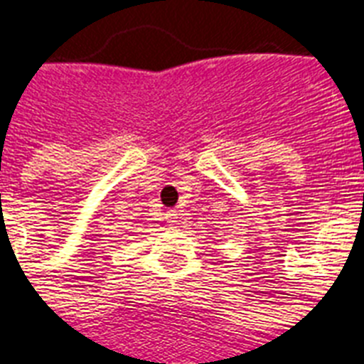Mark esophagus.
Masks as SVG:
<instances>
[{"mask_svg": "<svg viewBox=\"0 0 364 364\" xmlns=\"http://www.w3.org/2000/svg\"><path fill=\"white\" fill-rule=\"evenodd\" d=\"M166 220L170 224H176L177 223V211H173V209H172V211H168L166 213Z\"/></svg>", "mask_w": 364, "mask_h": 364, "instance_id": "1", "label": "esophagus"}]
</instances>
